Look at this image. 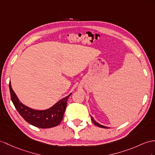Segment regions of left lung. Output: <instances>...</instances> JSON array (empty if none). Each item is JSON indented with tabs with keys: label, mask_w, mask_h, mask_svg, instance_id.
I'll return each mask as SVG.
<instances>
[{
	"label": "left lung",
	"mask_w": 155,
	"mask_h": 155,
	"mask_svg": "<svg viewBox=\"0 0 155 155\" xmlns=\"http://www.w3.org/2000/svg\"><path fill=\"white\" fill-rule=\"evenodd\" d=\"M91 120H92V122H93V124H95V126H98V127H102V128H108V127H107V126H103V125H101V124H99L97 122H96L95 120H94V118H93V117L91 116Z\"/></svg>",
	"instance_id": "8db88e82"
}]
</instances>
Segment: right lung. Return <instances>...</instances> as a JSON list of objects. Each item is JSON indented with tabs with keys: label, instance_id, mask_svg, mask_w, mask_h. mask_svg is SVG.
I'll use <instances>...</instances> for the list:
<instances>
[{
	"label": "right lung",
	"instance_id": "add662e5",
	"mask_svg": "<svg viewBox=\"0 0 155 155\" xmlns=\"http://www.w3.org/2000/svg\"><path fill=\"white\" fill-rule=\"evenodd\" d=\"M9 88L11 100L19 114L26 122L39 128H51L58 126L61 122L66 108L67 101L71 95L70 93L62 98L51 108L40 110L29 108L21 103L13 91L11 83L9 84Z\"/></svg>",
	"mask_w": 155,
	"mask_h": 155
}]
</instances>
